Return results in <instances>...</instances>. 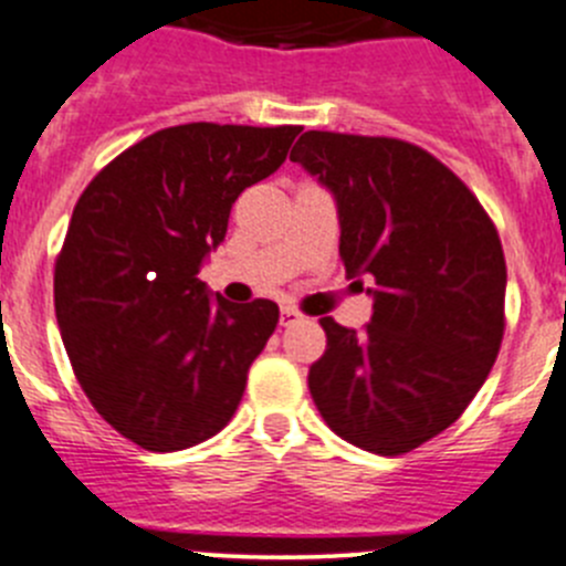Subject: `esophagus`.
Masks as SVG:
<instances>
[{"label": "esophagus", "instance_id": "obj_1", "mask_svg": "<svg viewBox=\"0 0 566 566\" xmlns=\"http://www.w3.org/2000/svg\"><path fill=\"white\" fill-rule=\"evenodd\" d=\"M298 318H301V313H298V310H293V307H282V313H279V324H282V326L295 324Z\"/></svg>", "mask_w": 566, "mask_h": 566}]
</instances>
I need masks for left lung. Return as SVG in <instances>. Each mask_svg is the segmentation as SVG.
<instances>
[{
  "instance_id": "8db88e82",
  "label": "left lung",
  "mask_w": 566,
  "mask_h": 566,
  "mask_svg": "<svg viewBox=\"0 0 566 566\" xmlns=\"http://www.w3.org/2000/svg\"><path fill=\"white\" fill-rule=\"evenodd\" d=\"M290 161L335 195L348 276L377 284L363 332L321 318L313 402L343 441L405 455L461 419L497 360L500 234L472 189L410 142L307 130Z\"/></svg>"
}]
</instances>
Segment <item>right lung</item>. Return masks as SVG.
Returning a JSON list of instances; mask_svg holds the SVG:
<instances>
[{
  "label": "right lung",
  "instance_id": "obj_1",
  "mask_svg": "<svg viewBox=\"0 0 566 566\" xmlns=\"http://www.w3.org/2000/svg\"><path fill=\"white\" fill-rule=\"evenodd\" d=\"M298 130H156L105 164L75 203L55 259L57 326L88 402L142 450L195 447L240 405L279 307L211 301L198 271L242 189L282 167Z\"/></svg>",
  "mask_w": 566,
  "mask_h": 566
}]
</instances>
